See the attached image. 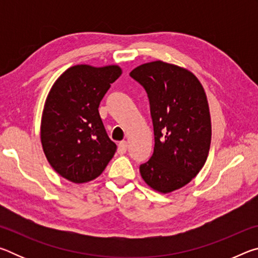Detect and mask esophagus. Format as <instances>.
Wrapping results in <instances>:
<instances>
[{
	"label": "esophagus",
	"mask_w": 258,
	"mask_h": 258,
	"mask_svg": "<svg viewBox=\"0 0 258 258\" xmlns=\"http://www.w3.org/2000/svg\"><path fill=\"white\" fill-rule=\"evenodd\" d=\"M126 150H127V142H126V141L120 142L118 145V154L124 155Z\"/></svg>",
	"instance_id": "obj_1"
}]
</instances>
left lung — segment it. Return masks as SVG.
<instances>
[{
  "mask_svg": "<svg viewBox=\"0 0 258 258\" xmlns=\"http://www.w3.org/2000/svg\"><path fill=\"white\" fill-rule=\"evenodd\" d=\"M130 76L145 87L154 124V154L140 173L151 189L175 191L206 163L212 140L206 93L191 72L160 60L134 68Z\"/></svg>",
  "mask_w": 258,
  "mask_h": 258,
  "instance_id": "obj_1",
  "label": "left lung"
}]
</instances>
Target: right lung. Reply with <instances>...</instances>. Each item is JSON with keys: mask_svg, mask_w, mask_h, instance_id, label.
I'll return each mask as SVG.
<instances>
[{"mask_svg": "<svg viewBox=\"0 0 258 258\" xmlns=\"http://www.w3.org/2000/svg\"><path fill=\"white\" fill-rule=\"evenodd\" d=\"M120 75L117 64H76L52 85L43 109L41 142L52 168L66 180H94L115 155L117 147L109 139L98 109Z\"/></svg>", "mask_w": 258, "mask_h": 258, "instance_id": "obj_1", "label": "right lung"}]
</instances>
